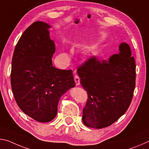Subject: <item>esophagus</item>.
<instances>
[{
	"label": "esophagus",
	"mask_w": 149,
	"mask_h": 149,
	"mask_svg": "<svg viewBox=\"0 0 149 149\" xmlns=\"http://www.w3.org/2000/svg\"><path fill=\"white\" fill-rule=\"evenodd\" d=\"M74 81L77 86H79L80 84V78L77 75H74Z\"/></svg>",
	"instance_id": "1"
}]
</instances>
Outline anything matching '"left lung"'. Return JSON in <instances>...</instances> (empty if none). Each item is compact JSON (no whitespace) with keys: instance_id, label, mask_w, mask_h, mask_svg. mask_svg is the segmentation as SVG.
I'll list each match as a JSON object with an SVG mask.
<instances>
[{"instance_id":"1","label":"left lung","mask_w":149,"mask_h":149,"mask_svg":"<svg viewBox=\"0 0 149 149\" xmlns=\"http://www.w3.org/2000/svg\"><path fill=\"white\" fill-rule=\"evenodd\" d=\"M119 50L108 61L92 56L78 68L80 84L88 94L82 119L88 127L111 125L130 106L135 88V58L127 43H121Z\"/></svg>"}]
</instances>
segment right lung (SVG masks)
I'll return each mask as SVG.
<instances>
[{"label":"right lung","instance_id":"1","mask_svg":"<svg viewBox=\"0 0 149 149\" xmlns=\"http://www.w3.org/2000/svg\"><path fill=\"white\" fill-rule=\"evenodd\" d=\"M50 28L40 21L29 26L17 43L12 60L14 99L24 113L41 123L55 118L61 97L75 86L72 70L53 66L55 45L49 37Z\"/></svg>","mask_w":149,"mask_h":149}]
</instances>
